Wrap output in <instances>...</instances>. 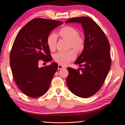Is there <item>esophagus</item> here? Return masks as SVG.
I'll list each match as a JSON object with an SVG mask.
<instances>
[{
	"mask_svg": "<svg viewBox=\"0 0 125 125\" xmlns=\"http://www.w3.org/2000/svg\"><path fill=\"white\" fill-rule=\"evenodd\" d=\"M63 67L62 65H58V69H63Z\"/></svg>",
	"mask_w": 125,
	"mask_h": 125,
	"instance_id": "esophagus-1",
	"label": "esophagus"
}]
</instances>
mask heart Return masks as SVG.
Instances as JSON below:
<instances>
[{
  "label": "heart",
  "mask_w": 125,
  "mask_h": 125,
  "mask_svg": "<svg viewBox=\"0 0 125 125\" xmlns=\"http://www.w3.org/2000/svg\"><path fill=\"white\" fill-rule=\"evenodd\" d=\"M58 35L62 39L68 41V49L73 48L77 52L83 51L85 40L83 36L79 34V31L77 29L70 25L65 26L60 29ZM57 43V36L55 34L52 33L49 35L47 39V44L49 49L52 51H55ZM74 51L70 50L67 52H58L54 56L55 61L62 66L67 65L76 57V53Z\"/></svg>",
  "instance_id": "b5f03b06"
}]
</instances>
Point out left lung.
I'll return each instance as SVG.
<instances>
[{
    "label": "left lung",
    "instance_id": "8db88e82",
    "mask_svg": "<svg viewBox=\"0 0 125 125\" xmlns=\"http://www.w3.org/2000/svg\"><path fill=\"white\" fill-rule=\"evenodd\" d=\"M81 23L84 29L85 45L74 63L80 69L67 68V84L74 95L87 98L101 88L111 66L110 45L107 36L96 22L88 17L72 18L66 23Z\"/></svg>",
    "mask_w": 125,
    "mask_h": 125
}]
</instances>
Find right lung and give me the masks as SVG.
Listing matches in <instances>:
<instances>
[{
    "instance_id": "add662e5",
    "label": "right lung",
    "mask_w": 125,
    "mask_h": 125,
    "mask_svg": "<svg viewBox=\"0 0 125 125\" xmlns=\"http://www.w3.org/2000/svg\"><path fill=\"white\" fill-rule=\"evenodd\" d=\"M59 21L36 18L19 32L10 54L13 78L18 88L27 96L35 98L46 93L58 65L52 62L39 68V62H50L52 57L47 39L52 30L62 24Z\"/></svg>"
}]
</instances>
